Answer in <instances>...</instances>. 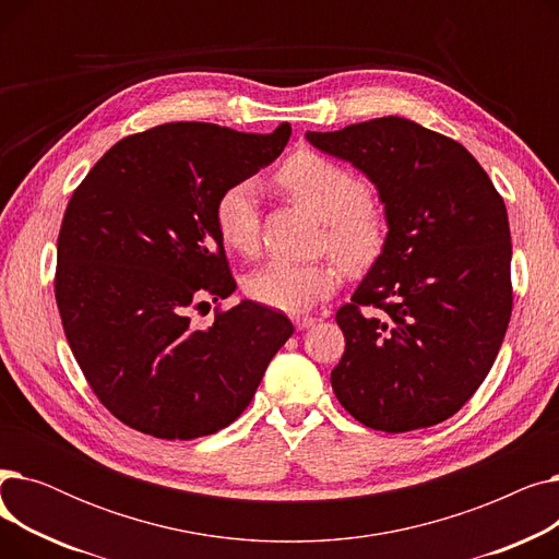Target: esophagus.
I'll list each match as a JSON object with an SVG mask.
<instances>
[{
	"label": "esophagus",
	"instance_id": "1",
	"mask_svg": "<svg viewBox=\"0 0 559 559\" xmlns=\"http://www.w3.org/2000/svg\"><path fill=\"white\" fill-rule=\"evenodd\" d=\"M317 324V317H310V314H297L295 317V326L299 329V331H306V329H310V326H314Z\"/></svg>",
	"mask_w": 559,
	"mask_h": 559
}]
</instances>
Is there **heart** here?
Here are the masks:
<instances>
[{
    "instance_id": "1",
    "label": "heart",
    "mask_w": 559,
    "mask_h": 559,
    "mask_svg": "<svg viewBox=\"0 0 559 559\" xmlns=\"http://www.w3.org/2000/svg\"><path fill=\"white\" fill-rule=\"evenodd\" d=\"M278 186L326 224V245L346 270L360 272L383 255L390 226L371 205V188L360 174L314 154L289 156L276 171ZM215 226L222 242L245 255L260 242L258 183L242 179L230 183L215 203ZM342 272L337 262L272 260L249 274L247 295L274 310L299 314L337 289Z\"/></svg>"
}]
</instances>
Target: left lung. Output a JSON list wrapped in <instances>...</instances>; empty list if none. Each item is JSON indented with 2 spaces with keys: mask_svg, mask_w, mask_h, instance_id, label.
<instances>
[{
  "mask_svg": "<svg viewBox=\"0 0 559 559\" xmlns=\"http://www.w3.org/2000/svg\"><path fill=\"white\" fill-rule=\"evenodd\" d=\"M306 138L367 174L390 226L383 255L335 314L346 348L333 392L373 430L447 421L483 385L510 324L503 197L460 142L405 117Z\"/></svg>",
  "mask_w": 559,
  "mask_h": 559,
  "instance_id": "1",
  "label": "left lung"
}]
</instances>
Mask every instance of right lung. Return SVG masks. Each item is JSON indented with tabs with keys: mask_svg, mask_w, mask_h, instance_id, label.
Wrapping results in <instances>:
<instances>
[{
	"mask_svg": "<svg viewBox=\"0 0 559 559\" xmlns=\"http://www.w3.org/2000/svg\"><path fill=\"white\" fill-rule=\"evenodd\" d=\"M289 133L160 124L112 144L74 190L53 295L87 385L129 428L160 439L226 428L295 333L253 301L215 310L209 329L190 317L235 289L215 226L219 194L276 160Z\"/></svg>",
	"mask_w": 559,
	"mask_h": 559,
	"instance_id": "right-lung-1",
	"label": "right lung"
}]
</instances>
